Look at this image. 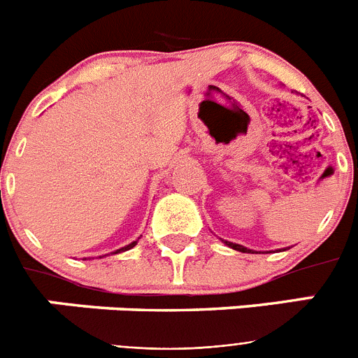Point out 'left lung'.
Wrapping results in <instances>:
<instances>
[{
  "instance_id": "left-lung-1",
  "label": "left lung",
  "mask_w": 358,
  "mask_h": 358,
  "mask_svg": "<svg viewBox=\"0 0 358 358\" xmlns=\"http://www.w3.org/2000/svg\"><path fill=\"white\" fill-rule=\"evenodd\" d=\"M227 245H229L231 249H235V251H240V252H251L248 248H243V245H238V243H233V242H226Z\"/></svg>"
}]
</instances>
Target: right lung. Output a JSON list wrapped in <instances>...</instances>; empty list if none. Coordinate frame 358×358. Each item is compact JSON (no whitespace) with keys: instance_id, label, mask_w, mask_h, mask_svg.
<instances>
[{"instance_id":"add662e5","label":"right lung","mask_w":358,"mask_h":358,"mask_svg":"<svg viewBox=\"0 0 358 358\" xmlns=\"http://www.w3.org/2000/svg\"><path fill=\"white\" fill-rule=\"evenodd\" d=\"M136 243H138V240H136V242H132V243H129V245H125V248H122V249H118V251H116V252H120V251H127V249H131V248H134V245H136ZM116 252H115V255H116Z\"/></svg>"}]
</instances>
